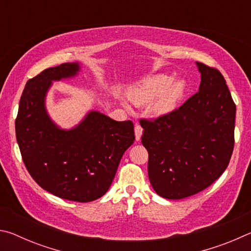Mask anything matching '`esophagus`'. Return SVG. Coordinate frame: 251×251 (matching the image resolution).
Masks as SVG:
<instances>
[{"mask_svg":"<svg viewBox=\"0 0 251 251\" xmlns=\"http://www.w3.org/2000/svg\"><path fill=\"white\" fill-rule=\"evenodd\" d=\"M142 134H143V127L141 125L136 124L135 125V137H136V141H139V139H141Z\"/></svg>","mask_w":251,"mask_h":251,"instance_id":"esophagus-1","label":"esophagus"}]
</instances>
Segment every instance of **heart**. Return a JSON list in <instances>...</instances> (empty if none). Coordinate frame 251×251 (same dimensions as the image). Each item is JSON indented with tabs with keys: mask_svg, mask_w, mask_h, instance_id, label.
Wrapping results in <instances>:
<instances>
[{
	"mask_svg": "<svg viewBox=\"0 0 251 251\" xmlns=\"http://www.w3.org/2000/svg\"><path fill=\"white\" fill-rule=\"evenodd\" d=\"M185 84L181 80H174L169 75L158 74L146 77L131 86L127 96L135 105H145L151 100L152 115L161 116L175 107L178 100L184 94Z\"/></svg>",
	"mask_w": 251,
	"mask_h": 251,
	"instance_id": "1",
	"label": "heart"
}]
</instances>
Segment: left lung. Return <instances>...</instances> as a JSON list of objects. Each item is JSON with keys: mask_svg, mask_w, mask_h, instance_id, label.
<instances>
[{"mask_svg": "<svg viewBox=\"0 0 251 251\" xmlns=\"http://www.w3.org/2000/svg\"><path fill=\"white\" fill-rule=\"evenodd\" d=\"M197 66L201 80L196 94L171 113L139 121L148 177L163 198L182 199L206 189L231 158L236 105L222 73Z\"/></svg>", "mask_w": 251, "mask_h": 251, "instance_id": "obj_1", "label": "left lung"}]
</instances>
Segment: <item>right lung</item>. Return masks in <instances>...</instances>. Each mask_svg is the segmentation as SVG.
<instances>
[{"label":"right lung","instance_id":"right-lung-1","mask_svg":"<svg viewBox=\"0 0 251 251\" xmlns=\"http://www.w3.org/2000/svg\"><path fill=\"white\" fill-rule=\"evenodd\" d=\"M78 63H64L27 80L15 120L25 167L46 192L72 201H93L106 194L123 155L135 141L131 121L117 122L90 112L70 130L50 121L45 96L52 80L75 76Z\"/></svg>","mask_w":251,"mask_h":251}]
</instances>
